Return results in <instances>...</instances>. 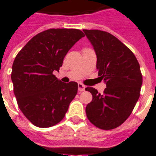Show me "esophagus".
I'll list each match as a JSON object with an SVG mask.
<instances>
[{
  "label": "esophagus",
  "instance_id": "34e87169",
  "mask_svg": "<svg viewBox=\"0 0 156 156\" xmlns=\"http://www.w3.org/2000/svg\"><path fill=\"white\" fill-rule=\"evenodd\" d=\"M78 90L80 91V92H82V91H84L85 90V86L83 84H82V83H78Z\"/></svg>",
  "mask_w": 156,
  "mask_h": 156
}]
</instances>
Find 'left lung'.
<instances>
[{
    "mask_svg": "<svg viewBox=\"0 0 156 156\" xmlns=\"http://www.w3.org/2000/svg\"><path fill=\"white\" fill-rule=\"evenodd\" d=\"M83 31L96 52L98 76L106 83L102 94L93 87L86 88L93 96L86 105V116L99 129H116L130 116L140 95V64L133 51L112 34L101 30Z\"/></svg>",
    "mask_w": 156,
    "mask_h": 156,
    "instance_id": "left-lung-1",
    "label": "left lung"
}]
</instances>
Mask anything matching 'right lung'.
I'll return each instance as SVG.
<instances>
[{"instance_id": "obj_1", "label": "right lung", "mask_w": 156, "mask_h": 156, "mask_svg": "<svg viewBox=\"0 0 156 156\" xmlns=\"http://www.w3.org/2000/svg\"><path fill=\"white\" fill-rule=\"evenodd\" d=\"M81 30L51 28L37 34L16 56L11 78L18 106L31 124L49 128L59 123L78 92V83L62 82L55 75Z\"/></svg>"}]
</instances>
